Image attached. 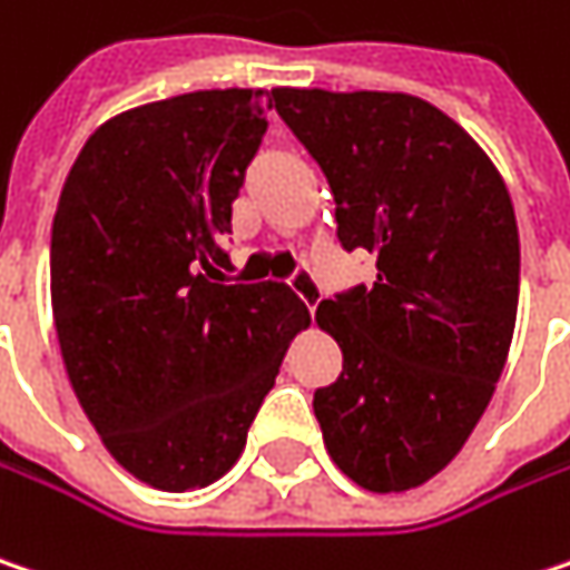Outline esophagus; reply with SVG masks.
I'll return each instance as SVG.
<instances>
[{"instance_id":"1","label":"esophagus","mask_w":570,"mask_h":570,"mask_svg":"<svg viewBox=\"0 0 570 570\" xmlns=\"http://www.w3.org/2000/svg\"><path fill=\"white\" fill-rule=\"evenodd\" d=\"M289 289L303 299V306H306L309 313H316L318 299H322V286L316 284V277H313L309 271H296V274L289 277Z\"/></svg>"}]
</instances>
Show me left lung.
<instances>
[{
	"mask_svg": "<svg viewBox=\"0 0 570 570\" xmlns=\"http://www.w3.org/2000/svg\"><path fill=\"white\" fill-rule=\"evenodd\" d=\"M274 109L325 174L345 252L374 286L322 299L342 348L313 410L354 484L400 493L435 478L484 416L519 303V232L503 177L442 109L406 92L274 89Z\"/></svg>",
	"mask_w": 570,
	"mask_h": 570,
	"instance_id": "left-lung-1",
	"label": "left lung"
}]
</instances>
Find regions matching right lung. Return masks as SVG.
<instances>
[{"instance_id":"1","label":"right lung","mask_w":570,"mask_h":570,"mask_svg":"<svg viewBox=\"0 0 570 570\" xmlns=\"http://www.w3.org/2000/svg\"><path fill=\"white\" fill-rule=\"evenodd\" d=\"M271 92L199 89L99 125L63 184L51 306L67 377L138 481L184 493L245 452L293 335L284 284H225L222 235Z\"/></svg>"}]
</instances>
